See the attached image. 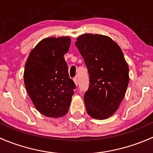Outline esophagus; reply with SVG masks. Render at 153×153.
Returning <instances> with one entry per match:
<instances>
[{
	"instance_id": "obj_1",
	"label": "esophagus",
	"mask_w": 153,
	"mask_h": 153,
	"mask_svg": "<svg viewBox=\"0 0 153 153\" xmlns=\"http://www.w3.org/2000/svg\"><path fill=\"white\" fill-rule=\"evenodd\" d=\"M73 81H74V83H75V85L78 86V78H77V77L74 78H73Z\"/></svg>"
}]
</instances>
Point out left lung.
<instances>
[{
    "instance_id": "8db88e82",
    "label": "left lung",
    "mask_w": 153,
    "mask_h": 153,
    "mask_svg": "<svg viewBox=\"0 0 153 153\" xmlns=\"http://www.w3.org/2000/svg\"><path fill=\"white\" fill-rule=\"evenodd\" d=\"M75 46L88 69L89 86L84 96L86 112L103 120L119 107L129 84V67L122 50L109 37L83 34Z\"/></svg>"
}]
</instances>
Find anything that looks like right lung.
I'll return each mask as SVG.
<instances>
[{
	"label": "right lung",
	"mask_w": 153,
	"mask_h": 153,
	"mask_svg": "<svg viewBox=\"0 0 153 153\" xmlns=\"http://www.w3.org/2000/svg\"><path fill=\"white\" fill-rule=\"evenodd\" d=\"M70 44L67 36L44 38L32 49L26 62V89L37 110L47 117H63L69 110L75 88L64 60Z\"/></svg>",
	"instance_id": "1"
}]
</instances>
